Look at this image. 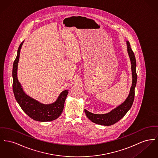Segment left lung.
I'll return each instance as SVG.
<instances>
[{"mask_svg": "<svg viewBox=\"0 0 158 158\" xmlns=\"http://www.w3.org/2000/svg\"><path fill=\"white\" fill-rule=\"evenodd\" d=\"M127 51L130 56L132 82L130 89V93L125 101L121 105L114 109L111 111L106 114H94L85 109V112L88 118L94 123L104 126H110L118 122L130 110L134 102L135 96V88L137 81V74L136 72V60L134 52L132 51L130 42L127 41Z\"/></svg>", "mask_w": 158, "mask_h": 158, "instance_id": "left-lung-1", "label": "left lung"}]
</instances>
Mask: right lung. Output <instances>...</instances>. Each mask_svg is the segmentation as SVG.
<instances>
[{
  "mask_svg": "<svg viewBox=\"0 0 158 158\" xmlns=\"http://www.w3.org/2000/svg\"><path fill=\"white\" fill-rule=\"evenodd\" d=\"M22 42L17 51V56L13 64L12 89L15 98L22 109L30 118L35 121L48 122L57 119L62 113L68 90L60 94L56 102L49 104H44L29 97L24 92L17 77V69L20 50L23 44Z\"/></svg>",
  "mask_w": 158,
  "mask_h": 158,
  "instance_id": "right-lung-1",
  "label": "right lung"
}]
</instances>
